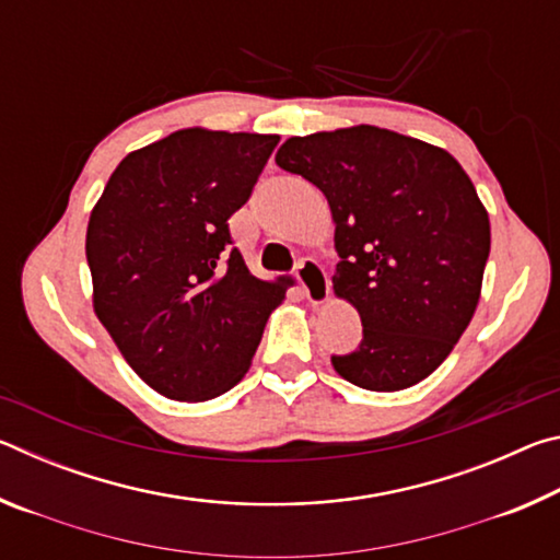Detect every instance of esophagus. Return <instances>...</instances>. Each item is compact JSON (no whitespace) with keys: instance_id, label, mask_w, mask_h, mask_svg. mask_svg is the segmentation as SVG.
Returning a JSON list of instances; mask_svg holds the SVG:
<instances>
[{"instance_id":"obj_1","label":"esophagus","mask_w":560,"mask_h":560,"mask_svg":"<svg viewBox=\"0 0 560 560\" xmlns=\"http://www.w3.org/2000/svg\"><path fill=\"white\" fill-rule=\"evenodd\" d=\"M296 277L303 289V296H306L311 306H324L330 296V281L324 267L314 259H301L296 267Z\"/></svg>"}]
</instances>
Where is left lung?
Wrapping results in <instances>:
<instances>
[{"label": "left lung", "mask_w": 560, "mask_h": 560, "mask_svg": "<svg viewBox=\"0 0 560 560\" xmlns=\"http://www.w3.org/2000/svg\"><path fill=\"white\" fill-rule=\"evenodd\" d=\"M277 165L326 195L340 261L334 291L363 340L334 355L363 390L395 393L432 375L477 311L491 230L469 175L447 150L377 126L289 138Z\"/></svg>", "instance_id": "8db88e82"}]
</instances>
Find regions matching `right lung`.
<instances>
[{"mask_svg": "<svg viewBox=\"0 0 560 560\" xmlns=\"http://www.w3.org/2000/svg\"><path fill=\"white\" fill-rule=\"evenodd\" d=\"M277 143L175 130L122 158L91 210L93 311L140 381L170 400L232 390L291 283L249 273L226 224Z\"/></svg>", "mask_w": 560, "mask_h": 560, "instance_id": "add662e5", "label": "right lung"}]
</instances>
